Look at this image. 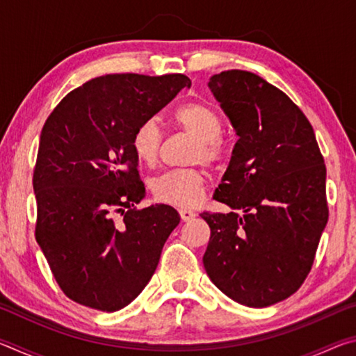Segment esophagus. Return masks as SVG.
<instances>
[{"mask_svg": "<svg viewBox=\"0 0 356 356\" xmlns=\"http://www.w3.org/2000/svg\"><path fill=\"white\" fill-rule=\"evenodd\" d=\"M179 213H180V218H182L184 221H191L196 216V213L190 209H180Z\"/></svg>", "mask_w": 356, "mask_h": 356, "instance_id": "obj_1", "label": "esophagus"}]
</instances>
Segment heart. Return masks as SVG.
<instances>
[{"mask_svg":"<svg viewBox=\"0 0 356 356\" xmlns=\"http://www.w3.org/2000/svg\"><path fill=\"white\" fill-rule=\"evenodd\" d=\"M174 120L180 129L196 138L193 149V160H202L207 165H218L225 159L226 147L221 141L222 120L218 111L206 102H193L182 105L174 114ZM159 120L150 118L138 125L131 136V149L136 159L144 165H152L161 146ZM156 200L177 207H193L202 200L206 188V176L201 170L182 168L171 170L150 182Z\"/></svg>","mask_w":356,"mask_h":356,"instance_id":"obj_1","label":"heart"}]
</instances>
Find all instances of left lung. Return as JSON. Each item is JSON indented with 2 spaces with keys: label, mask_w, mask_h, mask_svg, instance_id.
Returning <instances> with one entry per match:
<instances>
[{
  "label": "left lung",
  "mask_w": 356,
  "mask_h": 356,
  "mask_svg": "<svg viewBox=\"0 0 356 356\" xmlns=\"http://www.w3.org/2000/svg\"><path fill=\"white\" fill-rule=\"evenodd\" d=\"M209 89L238 140L213 195L231 212L201 213L204 268L229 298L267 308L297 292L314 262L328 221L327 168L309 120L273 84L226 70Z\"/></svg>",
  "instance_id": "left-lung-1"
}]
</instances>
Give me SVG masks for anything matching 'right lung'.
Returning <instances> with one entry per match:
<instances>
[{"label": "right lung", "mask_w": 356, "mask_h": 356, "mask_svg": "<svg viewBox=\"0 0 356 356\" xmlns=\"http://www.w3.org/2000/svg\"><path fill=\"white\" fill-rule=\"evenodd\" d=\"M188 76H97L59 102L42 129L33 186L35 240L70 300L114 312L152 278L179 225L177 210L146 196L131 136L180 92Z\"/></svg>", "instance_id": "1"}]
</instances>
